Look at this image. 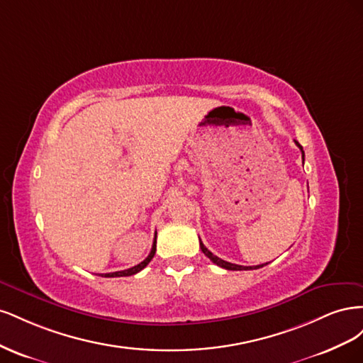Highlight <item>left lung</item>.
Masks as SVG:
<instances>
[{
  "instance_id": "left-lung-1",
  "label": "left lung",
  "mask_w": 363,
  "mask_h": 363,
  "mask_svg": "<svg viewBox=\"0 0 363 363\" xmlns=\"http://www.w3.org/2000/svg\"><path fill=\"white\" fill-rule=\"evenodd\" d=\"M295 144H296V147H298L300 150H301V155H303V163H304V151H303V147L298 144V142L295 140ZM200 247H201V251L204 252V255L211 259L215 265H218V267H221V268H224V269H228V271H248V269H259V268H262L263 265H256V267H242V265H236V263H230V262H225V260H223V259H219L218 256H215L212 251H208L206 247H204V244L201 242L200 240ZM265 265H268V263H265Z\"/></svg>"
}]
</instances>
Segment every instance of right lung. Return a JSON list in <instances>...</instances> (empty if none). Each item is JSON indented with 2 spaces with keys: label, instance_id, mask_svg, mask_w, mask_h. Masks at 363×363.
I'll list each match as a JSON object with an SVG mask.
<instances>
[{
  "label": "right lung",
  "instance_id": "1",
  "mask_svg": "<svg viewBox=\"0 0 363 363\" xmlns=\"http://www.w3.org/2000/svg\"><path fill=\"white\" fill-rule=\"evenodd\" d=\"M155 255H156V238H155V242H152V247H151L150 255H148V257H147L144 262H140L139 265H136V267H133V268L124 269V271H116V272L101 274V277H127V276H133V274H138L139 271L144 269V268L148 265V263L151 262V259L155 257Z\"/></svg>",
  "mask_w": 363,
  "mask_h": 363
}]
</instances>
